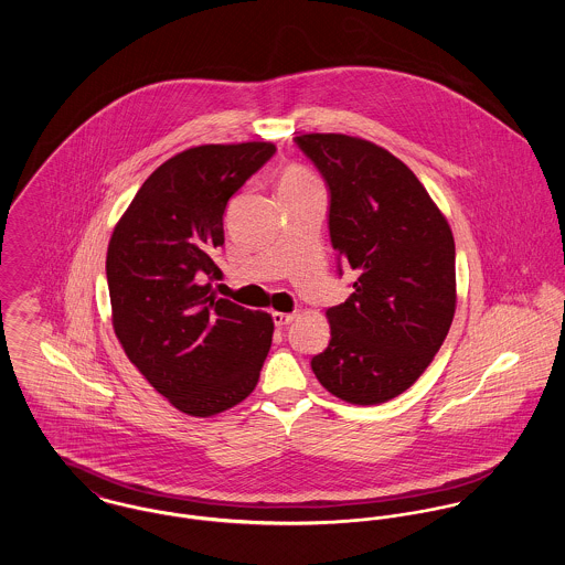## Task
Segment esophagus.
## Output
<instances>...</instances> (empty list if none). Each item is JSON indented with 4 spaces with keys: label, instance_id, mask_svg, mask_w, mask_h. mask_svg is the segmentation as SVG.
Returning <instances> with one entry per match:
<instances>
[{
    "label": "esophagus",
    "instance_id": "34e87169",
    "mask_svg": "<svg viewBox=\"0 0 565 565\" xmlns=\"http://www.w3.org/2000/svg\"><path fill=\"white\" fill-rule=\"evenodd\" d=\"M271 320L276 326H287L296 320V313H271Z\"/></svg>",
    "mask_w": 565,
    "mask_h": 565
}]
</instances>
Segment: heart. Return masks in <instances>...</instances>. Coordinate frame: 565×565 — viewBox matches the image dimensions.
I'll return each mask as SVG.
<instances>
[{"mask_svg":"<svg viewBox=\"0 0 565 565\" xmlns=\"http://www.w3.org/2000/svg\"><path fill=\"white\" fill-rule=\"evenodd\" d=\"M313 180L307 171H302L300 167H289L280 173V180H278V189L280 186H289V184H300V182H309Z\"/></svg>","mask_w":565,"mask_h":565,"instance_id":"b5f03b06","label":"heart"}]
</instances>
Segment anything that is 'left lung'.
Segmentation results:
<instances>
[{
	"mask_svg": "<svg viewBox=\"0 0 565 565\" xmlns=\"http://www.w3.org/2000/svg\"><path fill=\"white\" fill-rule=\"evenodd\" d=\"M328 189V228L356 271L352 296L326 311L330 341L311 359L323 387L352 404L387 403L441 348L455 316V239L415 173L345 135L294 139Z\"/></svg>",
	"mask_w": 565,
	"mask_h": 565,
	"instance_id": "8db88e82",
	"label": "left lung"
}]
</instances>
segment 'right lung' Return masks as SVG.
<instances>
[{"mask_svg": "<svg viewBox=\"0 0 565 565\" xmlns=\"http://www.w3.org/2000/svg\"><path fill=\"white\" fill-rule=\"evenodd\" d=\"M276 154L271 143L200 146L143 182L115 226L106 280L115 334L148 383L195 417L245 401L258 383L274 322L217 298L213 260L228 200Z\"/></svg>", "mask_w": 565, "mask_h": 565, "instance_id": "1", "label": "right lung"}]
</instances>
